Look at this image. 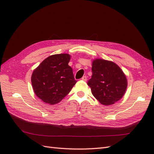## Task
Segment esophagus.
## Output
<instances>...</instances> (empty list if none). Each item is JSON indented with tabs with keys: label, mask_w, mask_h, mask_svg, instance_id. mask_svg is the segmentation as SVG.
Masks as SVG:
<instances>
[{
	"label": "esophagus",
	"mask_w": 154,
	"mask_h": 154,
	"mask_svg": "<svg viewBox=\"0 0 154 154\" xmlns=\"http://www.w3.org/2000/svg\"><path fill=\"white\" fill-rule=\"evenodd\" d=\"M82 80L83 81L86 82V81L87 80V77L85 76H83V77L82 78Z\"/></svg>",
	"instance_id": "1"
}]
</instances>
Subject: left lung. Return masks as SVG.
I'll return each instance as SVG.
<instances>
[{
  "label": "left lung",
  "mask_w": 154,
  "mask_h": 154,
  "mask_svg": "<svg viewBox=\"0 0 154 154\" xmlns=\"http://www.w3.org/2000/svg\"><path fill=\"white\" fill-rule=\"evenodd\" d=\"M92 72L87 85L100 103L112 105L123 96L127 90V80L117 64L108 60L96 59L92 62Z\"/></svg>",
  "instance_id": "obj_1"
}]
</instances>
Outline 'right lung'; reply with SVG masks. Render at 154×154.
Instances as JSON below:
<instances>
[{
  "instance_id": "obj_1",
  "label": "right lung",
  "mask_w": 154,
  "mask_h": 154,
  "mask_svg": "<svg viewBox=\"0 0 154 154\" xmlns=\"http://www.w3.org/2000/svg\"><path fill=\"white\" fill-rule=\"evenodd\" d=\"M69 54H57L45 58L32 72L31 83L35 94L50 105L61 101L77 82L68 63Z\"/></svg>"
}]
</instances>
